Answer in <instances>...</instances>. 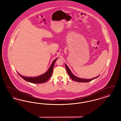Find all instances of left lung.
I'll return each instance as SVG.
<instances>
[{
  "label": "left lung",
  "mask_w": 121,
  "mask_h": 121,
  "mask_svg": "<svg viewBox=\"0 0 121 121\" xmlns=\"http://www.w3.org/2000/svg\"><path fill=\"white\" fill-rule=\"evenodd\" d=\"M65 67H66V69L67 71V72L68 73V74L69 76V77L71 78L72 79H73V80L76 81V82H89L91 81H92L93 79H95L96 78H98L99 76H97V77L96 78H93L92 79H83V78H78V77H76V76L74 75L71 71V70H70L69 69V68L68 67V66L66 64H65Z\"/></svg>",
  "instance_id": "obj_1"
}]
</instances>
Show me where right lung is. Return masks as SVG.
I'll use <instances>...</instances> for the list:
<instances>
[{
    "instance_id": "1",
    "label": "right lung",
    "mask_w": 121,
    "mask_h": 121,
    "mask_svg": "<svg viewBox=\"0 0 121 121\" xmlns=\"http://www.w3.org/2000/svg\"><path fill=\"white\" fill-rule=\"evenodd\" d=\"M57 59H58V58H56L55 60H53L50 67H49V68L48 69V70L46 72V73H44L40 75L39 76L36 77H25V76H23L22 75H20L18 73H17L24 80L26 81L27 82H31V83H42L45 82L52 76L54 63H55V62Z\"/></svg>"
}]
</instances>
